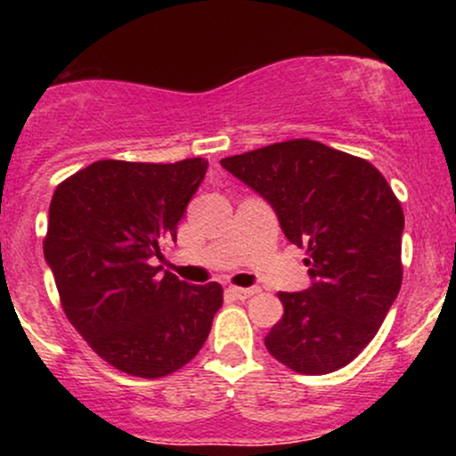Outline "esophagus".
Listing matches in <instances>:
<instances>
[{"label":"esophagus","mask_w":456,"mask_h":456,"mask_svg":"<svg viewBox=\"0 0 456 456\" xmlns=\"http://www.w3.org/2000/svg\"><path fill=\"white\" fill-rule=\"evenodd\" d=\"M227 291L235 297V300H246V297L257 294V289H255V287H229Z\"/></svg>","instance_id":"1"}]
</instances>
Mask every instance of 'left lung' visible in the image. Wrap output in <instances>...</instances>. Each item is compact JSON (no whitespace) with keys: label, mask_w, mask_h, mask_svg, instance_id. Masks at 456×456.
Wrapping results in <instances>:
<instances>
[{"label":"left lung","mask_w":456,"mask_h":456,"mask_svg":"<svg viewBox=\"0 0 456 456\" xmlns=\"http://www.w3.org/2000/svg\"><path fill=\"white\" fill-rule=\"evenodd\" d=\"M221 165L274 208L291 244L306 246L313 285L279 291L285 313L265 347L302 375L343 369L373 341L399 296V199L369 160L311 139L227 156Z\"/></svg>","instance_id":"left-lung-1"}]
</instances>
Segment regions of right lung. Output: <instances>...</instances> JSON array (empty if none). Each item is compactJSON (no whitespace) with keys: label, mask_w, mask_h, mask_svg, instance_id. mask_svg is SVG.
<instances>
[{"label":"right lung","mask_w":456,"mask_h":456,"mask_svg":"<svg viewBox=\"0 0 456 456\" xmlns=\"http://www.w3.org/2000/svg\"><path fill=\"white\" fill-rule=\"evenodd\" d=\"M208 171L206 159L96 160L55 188L45 235L68 322L104 362L134 378L175 373L199 354L223 305L218 282L188 285L160 265Z\"/></svg>","instance_id":"right-lung-1"}]
</instances>
